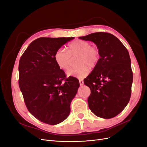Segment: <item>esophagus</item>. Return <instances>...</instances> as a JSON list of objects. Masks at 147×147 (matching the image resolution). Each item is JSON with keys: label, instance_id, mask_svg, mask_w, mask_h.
<instances>
[{"label": "esophagus", "instance_id": "34e87169", "mask_svg": "<svg viewBox=\"0 0 147 147\" xmlns=\"http://www.w3.org/2000/svg\"><path fill=\"white\" fill-rule=\"evenodd\" d=\"M79 83H80V84L81 86H82L83 84H84V82H83V80H79Z\"/></svg>", "mask_w": 147, "mask_h": 147}]
</instances>
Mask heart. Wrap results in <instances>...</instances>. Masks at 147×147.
I'll return each mask as SVG.
<instances>
[{"label":"heart","instance_id":"1","mask_svg":"<svg viewBox=\"0 0 147 147\" xmlns=\"http://www.w3.org/2000/svg\"><path fill=\"white\" fill-rule=\"evenodd\" d=\"M91 43L83 40H77L70 43L68 46V51L63 48L57 50L54 55L56 65L61 69H68L72 63V58L78 55L75 68L69 69L66 74L68 77H74L83 79L90 72V67H94L100 58L99 51L96 47L91 46Z\"/></svg>","mask_w":147,"mask_h":147}]
</instances>
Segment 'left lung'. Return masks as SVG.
Segmentation results:
<instances>
[{
    "label": "left lung",
    "instance_id": "1",
    "mask_svg": "<svg viewBox=\"0 0 147 147\" xmlns=\"http://www.w3.org/2000/svg\"><path fill=\"white\" fill-rule=\"evenodd\" d=\"M78 38L94 42L100 53L98 63L84 83L91 90L89 108L97 117L109 119L121 113L131 94L133 75L129 52L115 35L96 32Z\"/></svg>",
    "mask_w": 147,
    "mask_h": 147
}]
</instances>
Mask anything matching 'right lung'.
I'll return each instance as SVG.
<instances>
[{"instance_id": "1", "label": "right lung", "mask_w": 147, "mask_h": 147, "mask_svg": "<svg viewBox=\"0 0 147 147\" xmlns=\"http://www.w3.org/2000/svg\"><path fill=\"white\" fill-rule=\"evenodd\" d=\"M74 37H41L26 49L19 63V86L29 112L39 121L55 125L68 117L80 86L78 80L65 78L55 61V52ZM65 80V82L62 81Z\"/></svg>"}]
</instances>
